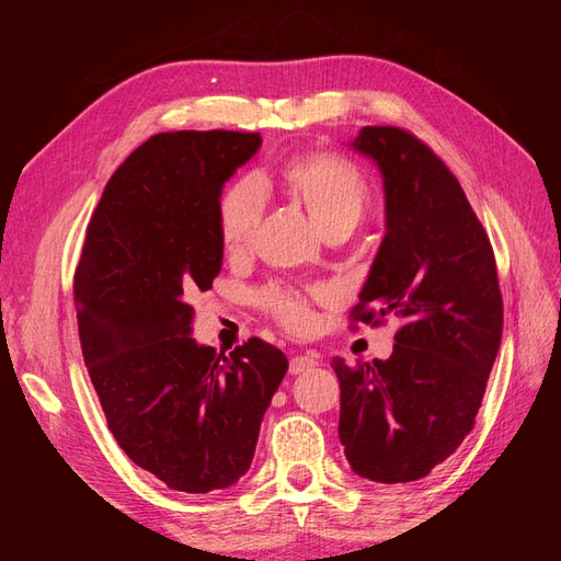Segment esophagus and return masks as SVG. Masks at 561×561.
Masks as SVG:
<instances>
[{
  "label": "esophagus",
  "mask_w": 561,
  "mask_h": 561,
  "mask_svg": "<svg viewBox=\"0 0 561 561\" xmlns=\"http://www.w3.org/2000/svg\"><path fill=\"white\" fill-rule=\"evenodd\" d=\"M320 365V358L316 353H304V355H295L290 360V375H304V371H311L313 367Z\"/></svg>",
  "instance_id": "obj_1"
}]
</instances>
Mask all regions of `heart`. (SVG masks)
<instances>
[{"label": "heart", "mask_w": 561, "mask_h": 561, "mask_svg": "<svg viewBox=\"0 0 561 561\" xmlns=\"http://www.w3.org/2000/svg\"><path fill=\"white\" fill-rule=\"evenodd\" d=\"M280 182L297 196L320 231L332 227H355L369 203V184L351 161L330 151L295 154L280 165ZM264 213L260 184L243 178L229 184L217 203V233L227 257H241L257 236ZM318 293L304 295L290 287H266L260 295L264 311L283 328L304 332L313 325L311 301Z\"/></svg>", "instance_id": "heart-1"}]
</instances>
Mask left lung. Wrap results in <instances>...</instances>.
Segmentation results:
<instances>
[{"mask_svg": "<svg viewBox=\"0 0 561 561\" xmlns=\"http://www.w3.org/2000/svg\"><path fill=\"white\" fill-rule=\"evenodd\" d=\"M351 147L377 163L386 194V236L351 318L402 328L388 360H332L339 439L360 478L414 482L474 426L503 334L496 260L461 184L416 135L365 126Z\"/></svg>", "mask_w": 561, "mask_h": 561, "instance_id": "left-lung-1", "label": "left lung"}]
</instances>
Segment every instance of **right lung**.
Instances as JSON below:
<instances>
[{"label": "right lung", "mask_w": 561, "mask_h": 561, "mask_svg": "<svg viewBox=\"0 0 561 561\" xmlns=\"http://www.w3.org/2000/svg\"><path fill=\"white\" fill-rule=\"evenodd\" d=\"M260 133H159L116 168L75 271L83 363L133 463L186 494L248 472L287 358L252 336L229 355L192 336V297L222 268L217 203Z\"/></svg>", "instance_id": "1"}]
</instances>
